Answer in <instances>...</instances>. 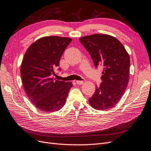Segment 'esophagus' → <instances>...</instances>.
<instances>
[{"mask_svg": "<svg viewBox=\"0 0 151 151\" xmlns=\"http://www.w3.org/2000/svg\"><path fill=\"white\" fill-rule=\"evenodd\" d=\"M76 83L78 84V85H82L84 83V81H80V80H77L76 81Z\"/></svg>", "mask_w": 151, "mask_h": 151, "instance_id": "1", "label": "esophagus"}]
</instances>
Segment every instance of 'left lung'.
<instances>
[{
  "instance_id": "obj_1",
  "label": "left lung",
  "mask_w": 151,
  "mask_h": 151,
  "mask_svg": "<svg viewBox=\"0 0 151 151\" xmlns=\"http://www.w3.org/2000/svg\"><path fill=\"white\" fill-rule=\"evenodd\" d=\"M79 40L91 56L95 67H103L102 82L90 97V104L97 110L111 109L127 88L130 75L129 55L122 43L111 35L93 34Z\"/></svg>"
}]
</instances>
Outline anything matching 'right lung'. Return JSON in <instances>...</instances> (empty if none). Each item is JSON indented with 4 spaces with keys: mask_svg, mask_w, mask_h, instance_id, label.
Here are the masks:
<instances>
[{
    "mask_svg": "<svg viewBox=\"0 0 151 151\" xmlns=\"http://www.w3.org/2000/svg\"><path fill=\"white\" fill-rule=\"evenodd\" d=\"M71 40L67 37H45L33 43L24 54L21 80L29 99L41 111H58L66 101L72 83L57 80L52 76H56L54 71Z\"/></svg>",
    "mask_w": 151,
    "mask_h": 151,
    "instance_id": "add662e5",
    "label": "right lung"
}]
</instances>
